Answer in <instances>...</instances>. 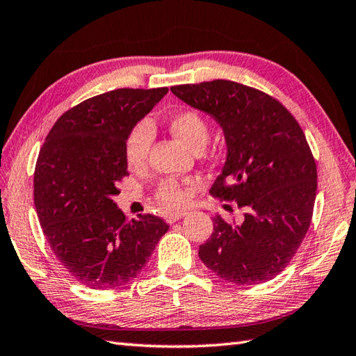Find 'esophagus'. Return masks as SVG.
I'll list each match as a JSON object with an SVG mask.
<instances>
[{
    "mask_svg": "<svg viewBox=\"0 0 356 356\" xmlns=\"http://www.w3.org/2000/svg\"><path fill=\"white\" fill-rule=\"evenodd\" d=\"M185 216H186V211H172L166 216V219H168L170 224H172V222L182 219V218H185Z\"/></svg>",
    "mask_w": 356,
    "mask_h": 356,
    "instance_id": "esophagus-1",
    "label": "esophagus"
}]
</instances>
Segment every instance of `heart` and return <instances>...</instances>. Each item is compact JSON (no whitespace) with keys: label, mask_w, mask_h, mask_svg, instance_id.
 Returning a JSON list of instances; mask_svg holds the SVG:
<instances>
[{"label":"heart","mask_w":356,"mask_h":356,"mask_svg":"<svg viewBox=\"0 0 356 356\" xmlns=\"http://www.w3.org/2000/svg\"><path fill=\"white\" fill-rule=\"evenodd\" d=\"M168 128L180 142L190 146L193 151H200L208 142V124L205 118L194 109L177 111L168 117ZM152 142V132L148 123H138L129 131L124 143V159L129 168L137 170L143 166L148 157ZM157 199L162 205L174 208L185 202V191L176 180H163L157 190Z\"/></svg>","instance_id":"1"}]
</instances>
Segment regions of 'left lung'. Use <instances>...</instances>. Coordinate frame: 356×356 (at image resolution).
Instances as JSON below:
<instances>
[{"label": "left lung", "instance_id": "obj_1", "mask_svg": "<svg viewBox=\"0 0 356 356\" xmlns=\"http://www.w3.org/2000/svg\"><path fill=\"white\" fill-rule=\"evenodd\" d=\"M171 90L220 124L227 159L210 194L247 210L238 225L213 218L200 261L236 285L273 280L302 243L315 205L316 163L301 127L273 97L236 81Z\"/></svg>", "mask_w": 356, "mask_h": 356}]
</instances>
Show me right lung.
<instances>
[{
    "label": "right lung",
    "instance_id": "right-lung-1",
    "mask_svg": "<svg viewBox=\"0 0 356 356\" xmlns=\"http://www.w3.org/2000/svg\"><path fill=\"white\" fill-rule=\"evenodd\" d=\"M168 92L115 89L76 104L49 131L33 174V202L54 254L90 289H115L138 275L168 224L128 219L113 197L128 176L129 131Z\"/></svg>",
    "mask_w": 356,
    "mask_h": 356
}]
</instances>
